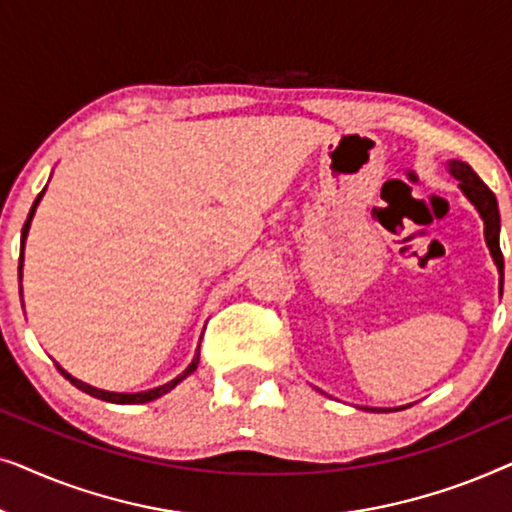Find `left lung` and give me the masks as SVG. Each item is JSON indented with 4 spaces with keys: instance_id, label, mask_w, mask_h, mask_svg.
<instances>
[{
    "instance_id": "left-lung-1",
    "label": "left lung",
    "mask_w": 512,
    "mask_h": 512,
    "mask_svg": "<svg viewBox=\"0 0 512 512\" xmlns=\"http://www.w3.org/2000/svg\"><path fill=\"white\" fill-rule=\"evenodd\" d=\"M447 170L454 179L459 181V188L461 193L466 195L468 200H471V205L478 209V214L482 216V221H485V242L489 247V254H492L496 268H499V275H501V289H503V254H501V247H499V230H501V216H499V205H496V195L489 191L485 181H482L478 174L473 172V167L468 163H461V160H450L447 163ZM403 408H408V405H403ZM370 412H391V410H384V408H366ZM401 410V408H396Z\"/></svg>"
}]
</instances>
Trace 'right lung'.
I'll list each match as a JSON object with an SVG mask.
<instances>
[{
	"mask_svg": "<svg viewBox=\"0 0 512 512\" xmlns=\"http://www.w3.org/2000/svg\"><path fill=\"white\" fill-rule=\"evenodd\" d=\"M44 193H46V188H44V191H41V193L37 195V200H34V205H32V209H30V214H27V221H25V226H23V237H20V263H18V270H20V275H18V277H20V279H23V249H25V240H27V233H30V223H32V216H34V212H37V205H39V200L44 198ZM198 363H200V347L195 349V356H193V361L188 363V368H186L184 373H181L179 377H174L172 382L163 384V387H156V389H149V391H137V394H118V391H104V389L90 387V384L81 382V380H76L74 375H69L67 370L60 366V363H55V368H58L60 373H62V377H65V380L72 382L76 389H81L83 394H90V396H95V398H102V401H107V403H118V405H135V403H149V401H156V398H160V396H163V394H167V391H172L174 387H177V384H179L181 380H186L188 375L195 373V368H198Z\"/></svg>",
	"mask_w": 512,
	"mask_h": 512,
	"instance_id": "1",
	"label": "right lung"
}]
</instances>
